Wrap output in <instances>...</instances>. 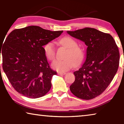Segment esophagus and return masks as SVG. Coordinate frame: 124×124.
<instances>
[{
	"label": "esophagus",
	"instance_id": "obj_1",
	"mask_svg": "<svg viewBox=\"0 0 124 124\" xmlns=\"http://www.w3.org/2000/svg\"><path fill=\"white\" fill-rule=\"evenodd\" d=\"M66 74V72H57L58 75H64Z\"/></svg>",
	"mask_w": 124,
	"mask_h": 124
}]
</instances>
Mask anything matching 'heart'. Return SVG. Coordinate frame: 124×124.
Returning <instances> with one entry per match:
<instances>
[{"mask_svg": "<svg viewBox=\"0 0 124 124\" xmlns=\"http://www.w3.org/2000/svg\"><path fill=\"white\" fill-rule=\"evenodd\" d=\"M61 45L66 47L67 51L64 59L57 60L52 63V67L58 72H66L75 65L79 64L84 57L83 50L78 46L77 41L70 37H64L59 40ZM44 51L47 60L52 61L55 57L56 50L53 43L49 42L44 46Z\"/></svg>", "mask_w": 124, "mask_h": 124, "instance_id": "heart-1", "label": "heart"}]
</instances>
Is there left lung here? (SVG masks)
Instances as JSON below:
<instances>
[{"instance_id": "8db88e82", "label": "left lung", "mask_w": 124, "mask_h": 124, "mask_svg": "<svg viewBox=\"0 0 124 124\" xmlns=\"http://www.w3.org/2000/svg\"><path fill=\"white\" fill-rule=\"evenodd\" d=\"M87 46L85 62L74 72L75 81L70 90L76 97L91 100L104 91L118 69L120 54L111 35L92 28L67 31Z\"/></svg>"}]
</instances>
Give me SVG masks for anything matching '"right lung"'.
Returning a JSON list of instances; mask_svg holds the SVG:
<instances>
[{"mask_svg": "<svg viewBox=\"0 0 124 124\" xmlns=\"http://www.w3.org/2000/svg\"><path fill=\"white\" fill-rule=\"evenodd\" d=\"M62 32L32 26L14 29L8 35L0 55L4 72L18 93L37 98L49 91L52 76L57 73L50 68L43 46Z\"/></svg>", "mask_w": 124, "mask_h": 124, "instance_id": "right-lung-1", "label": "right lung"}]
</instances>
